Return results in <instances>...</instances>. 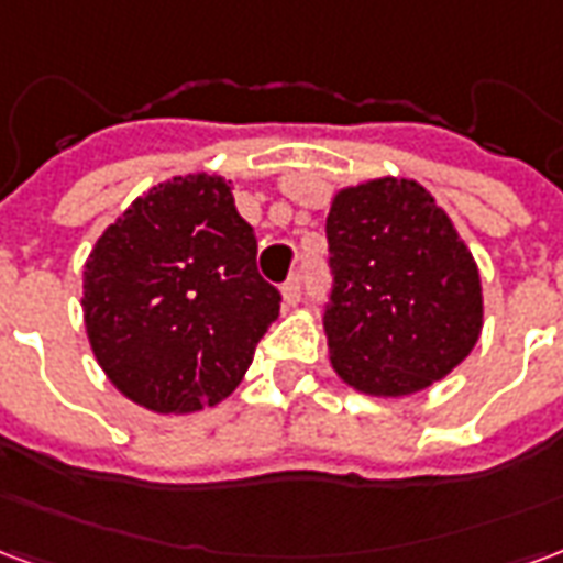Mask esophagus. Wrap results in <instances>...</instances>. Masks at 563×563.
<instances>
[{
	"instance_id": "obj_1",
	"label": "esophagus",
	"mask_w": 563,
	"mask_h": 563,
	"mask_svg": "<svg viewBox=\"0 0 563 563\" xmlns=\"http://www.w3.org/2000/svg\"><path fill=\"white\" fill-rule=\"evenodd\" d=\"M283 301L286 305H298L301 301V277H289L283 283Z\"/></svg>"
}]
</instances>
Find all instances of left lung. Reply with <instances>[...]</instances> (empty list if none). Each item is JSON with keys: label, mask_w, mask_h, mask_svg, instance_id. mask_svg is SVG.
<instances>
[{"label": "left lung", "mask_w": 563, "mask_h": 563, "mask_svg": "<svg viewBox=\"0 0 563 563\" xmlns=\"http://www.w3.org/2000/svg\"><path fill=\"white\" fill-rule=\"evenodd\" d=\"M331 367L353 389L401 398L459 367L483 331V286L446 210L416 180L379 177L331 201Z\"/></svg>", "instance_id": "1"}]
</instances>
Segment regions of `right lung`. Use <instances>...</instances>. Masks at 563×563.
Wrapping results in <instances>:
<instances>
[{"mask_svg":"<svg viewBox=\"0 0 563 563\" xmlns=\"http://www.w3.org/2000/svg\"><path fill=\"white\" fill-rule=\"evenodd\" d=\"M80 305L96 362L153 413L229 398L280 317V292L258 277L253 225L217 174L172 177L135 198L92 246Z\"/></svg>","mask_w":563,"mask_h":563,"instance_id":"obj_1","label":"right lung"}]
</instances>
